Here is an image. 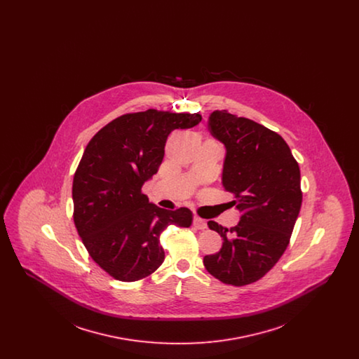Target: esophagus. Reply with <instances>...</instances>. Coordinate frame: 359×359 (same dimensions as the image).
I'll return each mask as SVG.
<instances>
[{
  "instance_id": "obj_1",
  "label": "esophagus",
  "mask_w": 359,
  "mask_h": 359,
  "mask_svg": "<svg viewBox=\"0 0 359 359\" xmlns=\"http://www.w3.org/2000/svg\"><path fill=\"white\" fill-rule=\"evenodd\" d=\"M192 224H194V227H195V229H198V230H205V229H207V223H205V221L201 219V218H198V217H195V218H194V222H192Z\"/></svg>"
}]
</instances>
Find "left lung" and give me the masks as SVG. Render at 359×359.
I'll list each match as a JSON object with an SVG mask.
<instances>
[{
	"mask_svg": "<svg viewBox=\"0 0 359 359\" xmlns=\"http://www.w3.org/2000/svg\"><path fill=\"white\" fill-rule=\"evenodd\" d=\"M207 126L226 149L222 186L236 195L241 219L231 229L208 222L223 243L203 264L224 284L242 287L268 273L290 243L303 201L300 168L284 138L255 121L215 110Z\"/></svg>",
	"mask_w": 359,
	"mask_h": 359,
	"instance_id": "8db88e82",
	"label": "left lung"
}]
</instances>
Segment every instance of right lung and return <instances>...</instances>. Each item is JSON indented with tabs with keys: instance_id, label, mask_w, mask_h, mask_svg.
<instances>
[{
	"instance_id": "1",
	"label": "right lung",
	"mask_w": 359,
	"mask_h": 359,
	"mask_svg": "<svg viewBox=\"0 0 359 359\" xmlns=\"http://www.w3.org/2000/svg\"><path fill=\"white\" fill-rule=\"evenodd\" d=\"M201 114L154 109L109 122L87 144L74 176V222L91 258L120 281H137L163 264L160 236L170 226L189 227L187 207L175 211L141 192L164 157L175 129H189Z\"/></svg>"
}]
</instances>
